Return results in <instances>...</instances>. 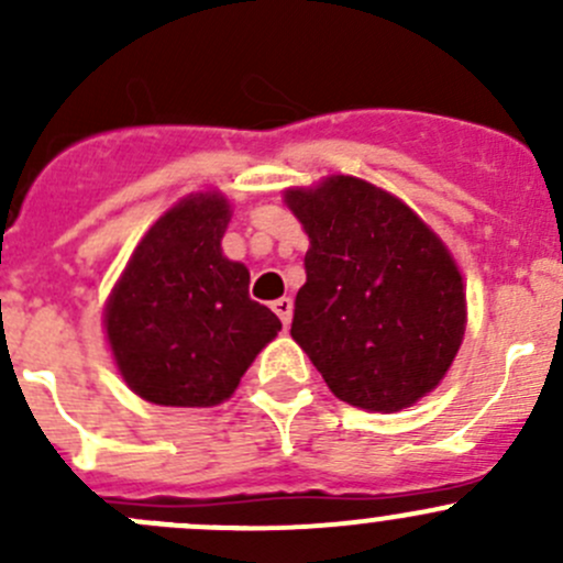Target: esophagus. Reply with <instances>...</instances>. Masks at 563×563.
<instances>
[{
    "label": "esophagus",
    "mask_w": 563,
    "mask_h": 563,
    "mask_svg": "<svg viewBox=\"0 0 563 563\" xmlns=\"http://www.w3.org/2000/svg\"><path fill=\"white\" fill-rule=\"evenodd\" d=\"M272 310H275L277 318H280L283 327H288V323H291V310H294L291 299H288V297L275 299V302H272Z\"/></svg>",
    "instance_id": "esophagus-1"
}]
</instances>
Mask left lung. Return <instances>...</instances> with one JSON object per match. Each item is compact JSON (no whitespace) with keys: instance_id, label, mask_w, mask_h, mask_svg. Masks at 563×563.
<instances>
[{"instance_id":"8db88e82","label":"left lung","mask_w":563,"mask_h":563,"mask_svg":"<svg viewBox=\"0 0 563 563\" xmlns=\"http://www.w3.org/2000/svg\"><path fill=\"white\" fill-rule=\"evenodd\" d=\"M310 240L291 338L334 397L400 411L439 387L465 334L455 258L413 209L356 176L286 192Z\"/></svg>"}]
</instances>
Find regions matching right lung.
Wrapping results in <instances>:
<instances>
[{"label": "right lung", "instance_id": "right-lung-1", "mask_svg": "<svg viewBox=\"0 0 563 563\" xmlns=\"http://www.w3.org/2000/svg\"><path fill=\"white\" fill-rule=\"evenodd\" d=\"M231 207L196 192L135 247L106 305V334L124 384L155 406L229 400L280 318L247 294L250 272L220 247Z\"/></svg>", "mask_w": 563, "mask_h": 563}]
</instances>
